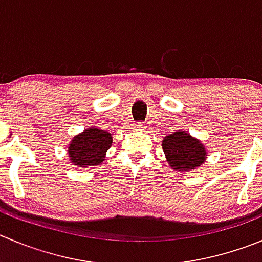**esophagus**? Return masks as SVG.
I'll list each match as a JSON object with an SVG mask.
<instances>
[{
	"mask_svg": "<svg viewBox=\"0 0 262 262\" xmlns=\"http://www.w3.org/2000/svg\"><path fill=\"white\" fill-rule=\"evenodd\" d=\"M132 128L137 132H142L143 129H145V126H143L142 123H136V124H133V126H132Z\"/></svg>",
	"mask_w": 262,
	"mask_h": 262,
	"instance_id": "obj_1",
	"label": "esophagus"
}]
</instances>
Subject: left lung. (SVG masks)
I'll use <instances>...</instances> for the list:
<instances>
[{
    "label": "left lung",
    "instance_id": "left-lung-1",
    "mask_svg": "<svg viewBox=\"0 0 262 262\" xmlns=\"http://www.w3.org/2000/svg\"><path fill=\"white\" fill-rule=\"evenodd\" d=\"M161 146L168 164L178 172L194 170L207 158L203 143L183 130H177L164 137Z\"/></svg>",
    "mask_w": 262,
    "mask_h": 262
}]
</instances>
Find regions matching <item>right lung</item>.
Masks as SVG:
<instances>
[{
    "label": "right lung",
    "mask_w": 262,
    "mask_h": 262,
    "mask_svg": "<svg viewBox=\"0 0 262 262\" xmlns=\"http://www.w3.org/2000/svg\"><path fill=\"white\" fill-rule=\"evenodd\" d=\"M112 145V136L98 128L85 129L72 138L68 146L70 160L79 167L99 165L106 158V152Z\"/></svg>",
    "instance_id": "add662e5"
}]
</instances>
